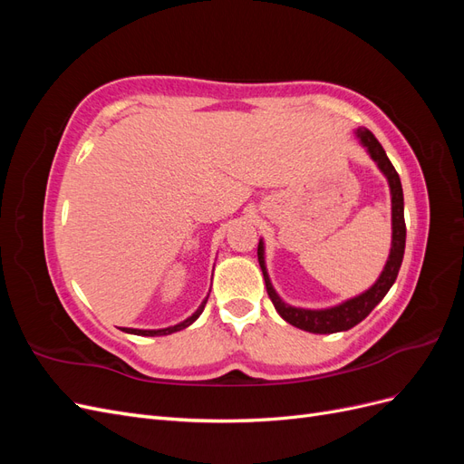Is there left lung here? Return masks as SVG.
I'll return each instance as SVG.
<instances>
[{
    "label": "left lung",
    "instance_id": "1",
    "mask_svg": "<svg viewBox=\"0 0 464 464\" xmlns=\"http://www.w3.org/2000/svg\"><path fill=\"white\" fill-rule=\"evenodd\" d=\"M356 137L360 139L362 147L368 150L372 160L377 164L379 170L383 172V176L389 181V189H391V222H392V240H391V251L387 263L383 266L382 275L375 280V285H372L366 292L358 294V296L350 298L339 305L325 307V310H304V307H294L283 302V298L278 296L276 290L271 285L269 273H266L265 266V246L263 240H259L257 246V257H259V266L263 271L265 278V286L266 294L275 305V310L278 315L285 321H288L290 325L298 327L307 333H317V334H331V333H339V331H348L362 319H366L373 307L385 298V294L392 286V283L397 280L402 256H404V242H406V224H404V199H402V186H401V178L395 170V166L391 164L387 159V154L382 147V143L377 141L375 135L366 130V128H358Z\"/></svg>",
    "mask_w": 464,
    "mask_h": 464
}]
</instances>
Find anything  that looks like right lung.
Returning a JSON list of instances; mask_svg holds the SVG:
<instances>
[{
	"instance_id": "1",
	"label": "right lung",
	"mask_w": 464,
	"mask_h": 464,
	"mask_svg": "<svg viewBox=\"0 0 464 464\" xmlns=\"http://www.w3.org/2000/svg\"><path fill=\"white\" fill-rule=\"evenodd\" d=\"M207 298H208V296H207ZM207 298L201 302V305L198 307V312L191 314L186 321L178 323V325L166 327V329H128V327H121V331H123V333H130V334H139V336H162V334H172V333H176V331H181V329L189 327L191 323L203 314V310H205V304H207Z\"/></svg>"
}]
</instances>
